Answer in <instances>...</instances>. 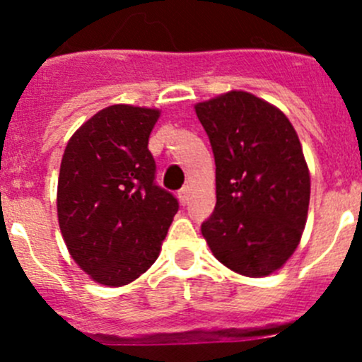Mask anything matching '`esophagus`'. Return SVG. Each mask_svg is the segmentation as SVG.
<instances>
[{
  "mask_svg": "<svg viewBox=\"0 0 362 362\" xmlns=\"http://www.w3.org/2000/svg\"><path fill=\"white\" fill-rule=\"evenodd\" d=\"M189 198H191V189L185 185V187H182L180 191H178V202H180V204H187Z\"/></svg>",
  "mask_w": 362,
  "mask_h": 362,
  "instance_id": "34e87169",
  "label": "esophagus"
}]
</instances>
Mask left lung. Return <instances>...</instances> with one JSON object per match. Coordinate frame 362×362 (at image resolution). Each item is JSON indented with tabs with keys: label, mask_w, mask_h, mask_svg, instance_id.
Masks as SVG:
<instances>
[{
	"label": "left lung",
	"mask_w": 362,
	"mask_h": 362,
	"mask_svg": "<svg viewBox=\"0 0 362 362\" xmlns=\"http://www.w3.org/2000/svg\"><path fill=\"white\" fill-rule=\"evenodd\" d=\"M194 108L215 158L217 203L202 224L204 240L233 272L269 275L293 255L308 214L298 134L279 108L243 90Z\"/></svg>",
	"instance_id": "left-lung-1"
}]
</instances>
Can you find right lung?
Listing matches in <instances>:
<instances>
[{
	"instance_id": "obj_1",
	"label": "right lung",
	"mask_w": 362,
	"mask_h": 362,
	"mask_svg": "<svg viewBox=\"0 0 362 362\" xmlns=\"http://www.w3.org/2000/svg\"><path fill=\"white\" fill-rule=\"evenodd\" d=\"M154 108L112 105L69 138L57 217L76 264L103 286L136 280L158 259L178 199L156 184L148 136Z\"/></svg>"
}]
</instances>
